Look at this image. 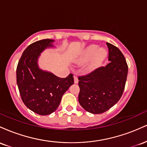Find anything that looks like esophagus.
<instances>
[{
  "instance_id": "obj_1",
  "label": "esophagus",
  "mask_w": 147,
  "mask_h": 147,
  "mask_svg": "<svg viewBox=\"0 0 147 147\" xmlns=\"http://www.w3.org/2000/svg\"><path fill=\"white\" fill-rule=\"evenodd\" d=\"M74 81H75V84L78 83V82H79L78 78H77V77L76 75L74 76Z\"/></svg>"
}]
</instances>
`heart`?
Segmentation results:
<instances>
[{
    "label": "heart",
    "instance_id": "heart-1",
    "mask_svg": "<svg viewBox=\"0 0 147 147\" xmlns=\"http://www.w3.org/2000/svg\"><path fill=\"white\" fill-rule=\"evenodd\" d=\"M106 55L107 52L105 50L99 49V46L96 45H92L84 50L78 61L79 63H84L89 61L95 57L92 62V66H95L102 63L106 58Z\"/></svg>",
    "mask_w": 147,
    "mask_h": 147
}]
</instances>
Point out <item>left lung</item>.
<instances>
[{
    "label": "left lung",
    "mask_w": 147,
    "mask_h": 147,
    "mask_svg": "<svg viewBox=\"0 0 147 147\" xmlns=\"http://www.w3.org/2000/svg\"><path fill=\"white\" fill-rule=\"evenodd\" d=\"M106 45L110 62L78 77L79 102L92 114L106 112L119 100L127 78L128 65L122 52L111 43Z\"/></svg>",
    "instance_id": "8db88e82"
}]
</instances>
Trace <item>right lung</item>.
<instances>
[{"label": "right lung", "instance_id": "obj_1", "mask_svg": "<svg viewBox=\"0 0 147 147\" xmlns=\"http://www.w3.org/2000/svg\"><path fill=\"white\" fill-rule=\"evenodd\" d=\"M53 41L46 38L30 44L22 54L16 68V82L22 101L28 109L41 115L56 111L62 96L74 84L72 74L60 78L42 71L37 65L40 53L52 47Z\"/></svg>", "mask_w": 147, "mask_h": 147}]
</instances>
